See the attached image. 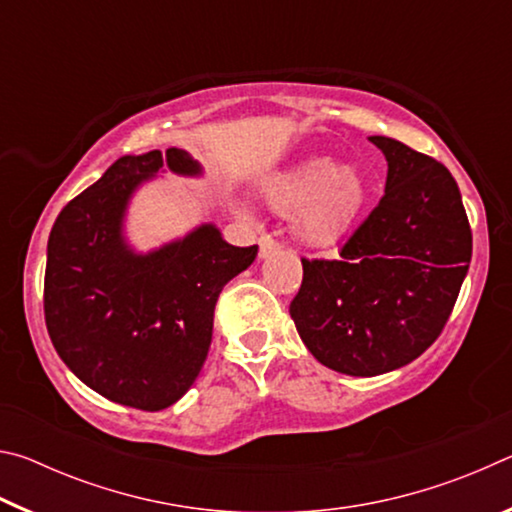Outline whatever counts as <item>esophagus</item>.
Wrapping results in <instances>:
<instances>
[{"instance_id": "esophagus-1", "label": "esophagus", "mask_w": 512, "mask_h": 512, "mask_svg": "<svg viewBox=\"0 0 512 512\" xmlns=\"http://www.w3.org/2000/svg\"><path fill=\"white\" fill-rule=\"evenodd\" d=\"M275 250H280V241L273 239L271 235H264L262 239H259V257L273 255Z\"/></svg>"}]
</instances>
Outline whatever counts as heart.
<instances>
[{
	"instance_id": "obj_1",
	"label": "heart",
	"mask_w": 512,
	"mask_h": 512,
	"mask_svg": "<svg viewBox=\"0 0 512 512\" xmlns=\"http://www.w3.org/2000/svg\"><path fill=\"white\" fill-rule=\"evenodd\" d=\"M368 183L361 173L329 158H314L268 189L277 212L300 214V232L309 244L327 246L339 239L366 203Z\"/></svg>"
}]
</instances>
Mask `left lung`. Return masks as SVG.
<instances>
[{
	"mask_svg": "<svg viewBox=\"0 0 512 512\" xmlns=\"http://www.w3.org/2000/svg\"><path fill=\"white\" fill-rule=\"evenodd\" d=\"M386 192L336 259L302 257L289 314L307 350L336 372L402 368L443 332L472 259V230L452 173L391 137Z\"/></svg>",
	"mask_w": 512,
	"mask_h": 512,
	"instance_id": "left-lung-1",
	"label": "left lung"
}]
</instances>
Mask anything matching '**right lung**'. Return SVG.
Segmentation results:
<instances>
[{"instance_id": "add662e5", "label": "right lung", "mask_w": 512, "mask_h": 512, "mask_svg": "<svg viewBox=\"0 0 512 512\" xmlns=\"http://www.w3.org/2000/svg\"><path fill=\"white\" fill-rule=\"evenodd\" d=\"M164 167L201 171L180 149L124 155L63 207L47 244L42 302L58 357L92 391L140 411L167 409L192 388L219 293L257 257V246L225 244L214 225L151 255L128 250V198Z\"/></svg>"}]
</instances>
